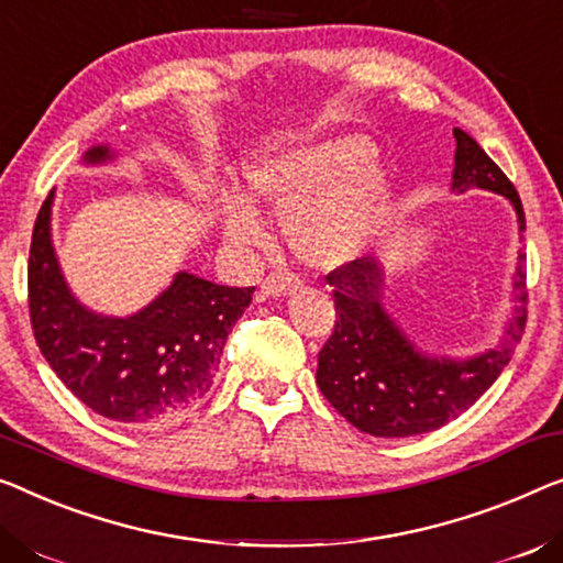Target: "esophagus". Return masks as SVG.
Here are the masks:
<instances>
[{
    "label": "esophagus",
    "instance_id": "1",
    "mask_svg": "<svg viewBox=\"0 0 563 563\" xmlns=\"http://www.w3.org/2000/svg\"><path fill=\"white\" fill-rule=\"evenodd\" d=\"M298 285H300L298 275L290 273V271H285V267H280V271H273L271 275H267V278L263 280V285H260V292H263V296L278 298V296H285V292H288V290L298 288Z\"/></svg>",
    "mask_w": 563,
    "mask_h": 563
}]
</instances>
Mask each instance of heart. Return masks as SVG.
<instances>
[{"label": "heart", "instance_id": "1", "mask_svg": "<svg viewBox=\"0 0 563 563\" xmlns=\"http://www.w3.org/2000/svg\"><path fill=\"white\" fill-rule=\"evenodd\" d=\"M250 197L283 217L298 260L339 267L372 245L387 209L389 181L362 133H331L296 151L247 166ZM224 232L242 245L263 240V224L247 201L222 197Z\"/></svg>", "mask_w": 563, "mask_h": 563}]
</instances>
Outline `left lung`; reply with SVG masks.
I'll use <instances>...</instances> for the list:
<instances>
[{
	"label": "left lung",
	"mask_w": 563,
	"mask_h": 563,
	"mask_svg": "<svg viewBox=\"0 0 563 563\" xmlns=\"http://www.w3.org/2000/svg\"><path fill=\"white\" fill-rule=\"evenodd\" d=\"M452 189L481 187L510 199L526 230L521 197L514 181L473 136L455 129ZM333 288L335 323L318 354L316 382L341 417L374 438H409L448 424L475 405L508 366L528 316L526 255L518 253L516 318L500 349L470 358L422 356L382 308L384 273L374 257L343 263L325 275Z\"/></svg>",
	"instance_id": "1"
}]
</instances>
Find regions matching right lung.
<instances>
[{"label": "right lung", "mask_w": 563, "mask_h": 563, "mask_svg": "<svg viewBox=\"0 0 563 563\" xmlns=\"http://www.w3.org/2000/svg\"><path fill=\"white\" fill-rule=\"evenodd\" d=\"M88 162L111 158L106 146ZM53 191L32 230L27 303L35 341L67 389L115 422H156L195 405L212 387L232 325L255 288H230L179 273L154 303L106 318L70 296L49 242Z\"/></svg>", "instance_id": "add662e5"}]
</instances>
